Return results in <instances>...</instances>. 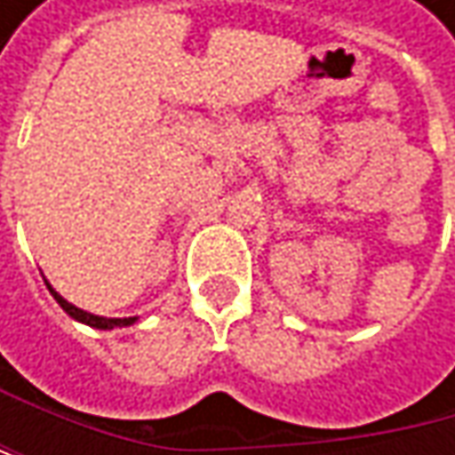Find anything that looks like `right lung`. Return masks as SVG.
Instances as JSON below:
<instances>
[{
	"instance_id": "right-lung-1",
	"label": "right lung",
	"mask_w": 455,
	"mask_h": 455,
	"mask_svg": "<svg viewBox=\"0 0 455 455\" xmlns=\"http://www.w3.org/2000/svg\"><path fill=\"white\" fill-rule=\"evenodd\" d=\"M46 282V279H44ZM46 290L52 292V298L60 303V308L68 314L70 318H76V321H81V323H86V326H94V329H116V326H132L137 316H129V318H108V316H97V314H89V311H84V308H78V306H73V303H68L60 292H54V287L46 282Z\"/></svg>"
}]
</instances>
